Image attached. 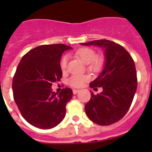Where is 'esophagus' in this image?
I'll return each instance as SVG.
<instances>
[{"label": "esophagus", "mask_w": 152, "mask_h": 152, "mask_svg": "<svg viewBox=\"0 0 152 152\" xmlns=\"http://www.w3.org/2000/svg\"><path fill=\"white\" fill-rule=\"evenodd\" d=\"M79 91H79V90L74 89V90H73V94H77V93H78Z\"/></svg>", "instance_id": "obj_1"}]
</instances>
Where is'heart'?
Segmentation results:
<instances>
[{
    "instance_id": "obj_1",
    "label": "heart",
    "mask_w": 152,
    "mask_h": 152,
    "mask_svg": "<svg viewBox=\"0 0 152 152\" xmlns=\"http://www.w3.org/2000/svg\"><path fill=\"white\" fill-rule=\"evenodd\" d=\"M75 56L80 58L85 64H88V70L93 72H97L103 66V60L100 56H96V52L91 48L84 47L80 48L75 52ZM68 56H64L60 62L61 71L64 72L67 68ZM88 80V76L85 75H72L67 80L68 84L74 88H80Z\"/></svg>"
}]
</instances>
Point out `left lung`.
Wrapping results in <instances>:
<instances>
[{
  "instance_id": "1",
  "label": "left lung",
  "mask_w": 152,
  "mask_h": 152,
  "mask_svg": "<svg viewBox=\"0 0 152 152\" xmlns=\"http://www.w3.org/2000/svg\"><path fill=\"white\" fill-rule=\"evenodd\" d=\"M82 45H94L104 51L105 64L100 75L90 84V88H102L103 91L91 98L85 112L91 121L109 126L122 119L128 112L137 89L135 62L124 47L107 39H99Z\"/></svg>"
}]
</instances>
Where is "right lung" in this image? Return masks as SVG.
Instances as JSON below:
<instances>
[{"instance_id":"1","label":"right lung","mask_w":152,"mask_h":152,"mask_svg":"<svg viewBox=\"0 0 152 152\" xmlns=\"http://www.w3.org/2000/svg\"><path fill=\"white\" fill-rule=\"evenodd\" d=\"M72 48L64 44L36 47L23 56L13 76V99L23 117L36 128L49 129L65 116L66 104L72 90L53 92L52 83L62 77L60 60L64 51Z\"/></svg>"}]
</instances>
